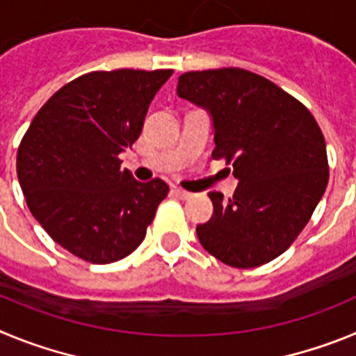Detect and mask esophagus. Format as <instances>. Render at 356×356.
Listing matches in <instances>:
<instances>
[{
	"instance_id": "obj_1",
	"label": "esophagus",
	"mask_w": 356,
	"mask_h": 356,
	"mask_svg": "<svg viewBox=\"0 0 356 356\" xmlns=\"http://www.w3.org/2000/svg\"><path fill=\"white\" fill-rule=\"evenodd\" d=\"M171 193H172V196L180 197V200H188V197L193 196V194L187 193V191H184V188H180V187H175L171 191Z\"/></svg>"
}]
</instances>
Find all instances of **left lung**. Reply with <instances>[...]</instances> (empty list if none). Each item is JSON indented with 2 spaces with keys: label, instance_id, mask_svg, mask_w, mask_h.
Here are the masks:
<instances>
[{
  "label": "left lung",
  "instance_id": "8db88e82",
  "mask_svg": "<svg viewBox=\"0 0 356 356\" xmlns=\"http://www.w3.org/2000/svg\"><path fill=\"white\" fill-rule=\"evenodd\" d=\"M176 94L209 112L213 159L238 180L232 200L210 193L213 213L197 225L201 246L238 269L284 253L316 210L328 184L323 131L298 99L246 69L191 71Z\"/></svg>",
  "mask_w": 356,
  "mask_h": 356
}]
</instances>
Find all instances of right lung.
I'll use <instances>...</instances> for the list:
<instances>
[{"instance_id":"obj_1","label":"right lung","mask_w":356,"mask_h":356,"mask_svg":"<svg viewBox=\"0 0 356 356\" xmlns=\"http://www.w3.org/2000/svg\"><path fill=\"white\" fill-rule=\"evenodd\" d=\"M172 74L87 72L37 112L17 149V178L28 209L49 237L92 264L121 260L139 248L168 184L137 181L119 153L143 131L151 99Z\"/></svg>"}]
</instances>
